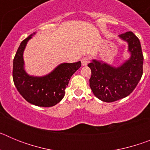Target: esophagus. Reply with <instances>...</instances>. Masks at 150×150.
I'll use <instances>...</instances> for the list:
<instances>
[{"label": "esophagus", "instance_id": "34e87169", "mask_svg": "<svg viewBox=\"0 0 150 150\" xmlns=\"http://www.w3.org/2000/svg\"><path fill=\"white\" fill-rule=\"evenodd\" d=\"M90 62V59L88 57H84L83 59H81V62H82V65L83 66H86Z\"/></svg>", "mask_w": 150, "mask_h": 150}]
</instances>
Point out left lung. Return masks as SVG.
Masks as SVG:
<instances>
[{
    "label": "left lung",
    "instance_id": "obj_1",
    "mask_svg": "<svg viewBox=\"0 0 150 150\" xmlns=\"http://www.w3.org/2000/svg\"><path fill=\"white\" fill-rule=\"evenodd\" d=\"M128 43L130 57L118 67L93 59L88 64L91 76L89 86L94 95L104 102H113L132 93L143 75L144 55L140 42L132 31L119 35Z\"/></svg>",
    "mask_w": 150,
    "mask_h": 150
}]
</instances>
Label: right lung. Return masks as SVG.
Listing matches in <instances>:
<instances>
[{
	"mask_svg": "<svg viewBox=\"0 0 150 150\" xmlns=\"http://www.w3.org/2000/svg\"><path fill=\"white\" fill-rule=\"evenodd\" d=\"M33 33L21 43L13 59V79L21 95L30 104L49 107L62 100L66 87L73 74L81 67V62L62 63L50 74L43 76L29 75L25 70L23 53Z\"/></svg>",
	"mask_w": 150,
	"mask_h": 150,
	"instance_id": "right-lung-1",
	"label": "right lung"
}]
</instances>
